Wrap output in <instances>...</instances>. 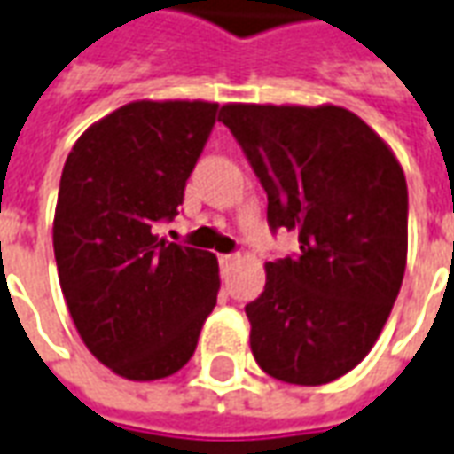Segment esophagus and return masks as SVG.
<instances>
[{
	"mask_svg": "<svg viewBox=\"0 0 454 454\" xmlns=\"http://www.w3.org/2000/svg\"><path fill=\"white\" fill-rule=\"evenodd\" d=\"M238 260V255H218V262H221V268H228V265H233Z\"/></svg>",
	"mask_w": 454,
	"mask_h": 454,
	"instance_id": "esophagus-1",
	"label": "esophagus"
}]
</instances>
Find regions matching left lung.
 Returning <instances> with one entry per match:
<instances>
[{
  "label": "left lung",
  "instance_id": "8db88e82",
  "mask_svg": "<svg viewBox=\"0 0 454 454\" xmlns=\"http://www.w3.org/2000/svg\"><path fill=\"white\" fill-rule=\"evenodd\" d=\"M218 120L268 194L272 231L300 240L294 258L265 262V290L246 304L250 351L278 381H334L376 344L403 282V169L347 107L228 103Z\"/></svg>",
  "mask_w": 454,
  "mask_h": 454
}]
</instances>
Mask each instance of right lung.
I'll list each match as a JSON object with an SVG mask.
<instances>
[{
	"mask_svg": "<svg viewBox=\"0 0 454 454\" xmlns=\"http://www.w3.org/2000/svg\"><path fill=\"white\" fill-rule=\"evenodd\" d=\"M218 103L135 100L85 129L53 216L63 297L88 351L117 376L157 381L194 356L216 307L214 253L154 236L172 221Z\"/></svg>",
	"mask_w": 454,
	"mask_h": 454,
	"instance_id": "obj_1",
	"label": "right lung"
}]
</instances>
